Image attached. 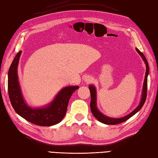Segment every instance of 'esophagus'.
<instances>
[{"mask_svg": "<svg viewBox=\"0 0 158 158\" xmlns=\"http://www.w3.org/2000/svg\"><path fill=\"white\" fill-rule=\"evenodd\" d=\"M84 80H85V81L86 83H91V82L92 81V79L90 78L89 77H86L84 79Z\"/></svg>", "mask_w": 158, "mask_h": 158, "instance_id": "1", "label": "esophagus"}]
</instances>
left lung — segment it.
I'll return each instance as SVG.
<instances>
[{"label":"left lung","instance_id":"1","mask_svg":"<svg viewBox=\"0 0 158 158\" xmlns=\"http://www.w3.org/2000/svg\"><path fill=\"white\" fill-rule=\"evenodd\" d=\"M136 52H138L140 56L142 57L143 61L145 62L146 64V73L145 76V80H144L143 83V92H142V97L141 100H140V102L139 105L136 107V108L133 110L132 112H131L128 115L123 117L122 118H111V117H107L105 115H103L102 113H100L96 106V90L95 87L94 85H89V89L90 91V94H91V102H90V109H91V111L96 118L98 119L99 122L101 123H103L105 124H107V125H115V124L121 123L122 122H126L128 119H130L131 117H132L135 114H136L137 112L141 109L144 104L145 102L146 98H147V76L149 75V64L147 62V60L145 58V56H144L143 53L140 51L138 48H136Z\"/></svg>","mask_w":158,"mask_h":158}]
</instances>
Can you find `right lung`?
<instances>
[{"mask_svg": "<svg viewBox=\"0 0 158 158\" xmlns=\"http://www.w3.org/2000/svg\"><path fill=\"white\" fill-rule=\"evenodd\" d=\"M22 51L13 59L8 72V93L13 108L19 115L35 125L51 126L60 123L67 110L69 101L79 86H67L62 88L52 102L42 108L33 109L23 98L18 77V66Z\"/></svg>", "mask_w": 158, "mask_h": 158, "instance_id": "obj_1", "label": "right lung"}]
</instances>
